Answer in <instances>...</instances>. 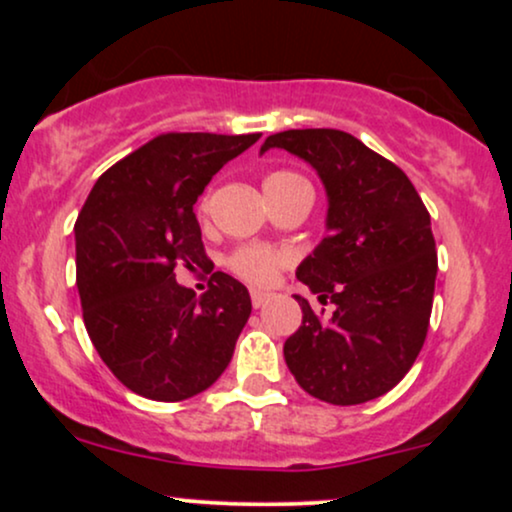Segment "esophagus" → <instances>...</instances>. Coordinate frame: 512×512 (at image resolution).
<instances>
[{
    "mask_svg": "<svg viewBox=\"0 0 512 512\" xmlns=\"http://www.w3.org/2000/svg\"><path fill=\"white\" fill-rule=\"evenodd\" d=\"M250 298H252V308H262V305L269 301V293H264V291H252Z\"/></svg>",
    "mask_w": 512,
    "mask_h": 512,
    "instance_id": "esophagus-1",
    "label": "esophagus"
}]
</instances>
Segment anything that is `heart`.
Segmentation results:
<instances>
[{
	"label": "heart",
	"instance_id": "b5f03b06",
	"mask_svg": "<svg viewBox=\"0 0 512 512\" xmlns=\"http://www.w3.org/2000/svg\"><path fill=\"white\" fill-rule=\"evenodd\" d=\"M305 182L301 175L291 173V170H274V173L264 175L262 187H264V195H267V202L274 197L286 195V192L296 190V187H305ZM209 207V197L202 199L199 209H207ZM289 252L284 250H274L269 245H243L236 252H231L228 257V267H231L233 274H238L240 279L250 281V284L257 286H267L272 284L274 276L279 274L281 267L289 264Z\"/></svg>",
	"mask_w": 512,
	"mask_h": 512
}]
</instances>
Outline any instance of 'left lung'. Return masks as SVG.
I'll use <instances>...</instances> for the list:
<instances>
[{
	"mask_svg": "<svg viewBox=\"0 0 512 512\" xmlns=\"http://www.w3.org/2000/svg\"><path fill=\"white\" fill-rule=\"evenodd\" d=\"M269 149L310 163L327 192V236L296 276L334 313L320 320L296 296L303 325L286 339V366L322 402H370L424 346L438 274L431 216L404 170L342 129H289L264 139Z\"/></svg>",
	"mask_w": 512,
	"mask_h": 512,
	"instance_id": "left-lung-1",
	"label": "left lung"
}]
</instances>
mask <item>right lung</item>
<instances>
[{"instance_id": "1", "label": "right lung", "mask_w": 512, "mask_h": 512, "mask_svg": "<svg viewBox=\"0 0 512 512\" xmlns=\"http://www.w3.org/2000/svg\"><path fill=\"white\" fill-rule=\"evenodd\" d=\"M260 134L170 132L117 161L74 226L76 286L98 356L132 392L182 402L219 380L248 322L250 293L214 272L197 296L175 269L207 267L195 202Z\"/></svg>"}]
</instances>
